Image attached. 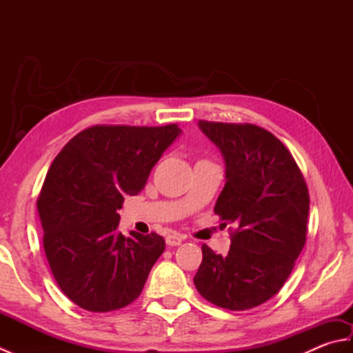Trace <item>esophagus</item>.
<instances>
[{
	"label": "esophagus",
	"mask_w": 353,
	"mask_h": 353,
	"mask_svg": "<svg viewBox=\"0 0 353 353\" xmlns=\"http://www.w3.org/2000/svg\"><path fill=\"white\" fill-rule=\"evenodd\" d=\"M182 241H183V235L181 234H170L167 238H165V243H167L170 247L181 245Z\"/></svg>",
	"instance_id": "esophagus-1"
}]
</instances>
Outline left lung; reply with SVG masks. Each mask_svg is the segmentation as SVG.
<instances>
[{"label":"left lung","mask_w":353,"mask_h":353,"mask_svg":"<svg viewBox=\"0 0 353 353\" xmlns=\"http://www.w3.org/2000/svg\"><path fill=\"white\" fill-rule=\"evenodd\" d=\"M199 127L226 165L214 211L236 230L226 256L201 245L194 285L220 308L250 310L282 288L303 249L308 188L287 147L262 127L209 121Z\"/></svg>","instance_id":"1"}]
</instances>
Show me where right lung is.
Segmentation results:
<instances>
[{"mask_svg": "<svg viewBox=\"0 0 353 353\" xmlns=\"http://www.w3.org/2000/svg\"><path fill=\"white\" fill-rule=\"evenodd\" d=\"M182 130L94 125L56 156L37 199L43 249L63 294L80 308L108 312L138 299L165 250L161 235L118 232L125 196H137Z\"/></svg>", "mask_w": 353, "mask_h": 353, "instance_id": "right-lung-1", "label": "right lung"}]
</instances>
